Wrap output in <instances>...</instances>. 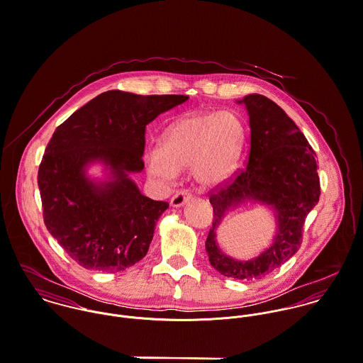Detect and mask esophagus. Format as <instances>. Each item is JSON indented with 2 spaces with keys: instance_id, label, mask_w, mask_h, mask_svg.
<instances>
[{
  "instance_id": "1",
  "label": "esophagus",
  "mask_w": 363,
  "mask_h": 363,
  "mask_svg": "<svg viewBox=\"0 0 363 363\" xmlns=\"http://www.w3.org/2000/svg\"><path fill=\"white\" fill-rule=\"evenodd\" d=\"M190 199H191V194H190L187 190H180V191H177V193L172 197L170 206L176 208L183 207Z\"/></svg>"
}]
</instances>
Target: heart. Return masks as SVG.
<instances>
[{
	"label": "heart",
	"instance_id": "heart-1",
	"mask_svg": "<svg viewBox=\"0 0 363 363\" xmlns=\"http://www.w3.org/2000/svg\"><path fill=\"white\" fill-rule=\"evenodd\" d=\"M243 141L245 127L235 113H191L167 128L159 150L147 156V167L164 183L190 167L199 184L216 186L232 174Z\"/></svg>",
	"mask_w": 363,
	"mask_h": 363
}]
</instances>
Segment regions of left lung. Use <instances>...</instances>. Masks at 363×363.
I'll use <instances>...</instances> for the list:
<instances>
[{
	"label": "left lung",
	"instance_id": "8db88e82",
	"mask_svg": "<svg viewBox=\"0 0 363 363\" xmlns=\"http://www.w3.org/2000/svg\"><path fill=\"white\" fill-rule=\"evenodd\" d=\"M246 104L250 123V150L239 173L213 189V208L206 250L211 265L225 277L257 279L291 259L302 245L308 213L320 197L315 152L288 114L271 99L253 94ZM259 202L274 209L277 235L259 258L239 262L226 257L216 245V228L224 213L242 202Z\"/></svg>",
	"mask_w": 363,
	"mask_h": 363
}]
</instances>
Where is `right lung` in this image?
Listing matches in <instances>:
<instances>
[{"mask_svg": "<svg viewBox=\"0 0 363 363\" xmlns=\"http://www.w3.org/2000/svg\"><path fill=\"white\" fill-rule=\"evenodd\" d=\"M189 99L107 91L72 113L52 134L38 173L48 230L86 269L118 272L144 259L166 201L141 194L128 177L144 169L145 128ZM104 161L111 180L86 176Z\"/></svg>", "mask_w": 363, "mask_h": 363, "instance_id": "obj_1", "label": "right lung"}]
</instances>
